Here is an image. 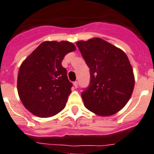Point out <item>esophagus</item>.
Listing matches in <instances>:
<instances>
[{"label": "esophagus", "mask_w": 154, "mask_h": 154, "mask_svg": "<svg viewBox=\"0 0 154 154\" xmlns=\"http://www.w3.org/2000/svg\"><path fill=\"white\" fill-rule=\"evenodd\" d=\"M73 86H74L75 88H77L78 87V82H73Z\"/></svg>", "instance_id": "1"}]
</instances>
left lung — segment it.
Wrapping results in <instances>:
<instances>
[{"label": "left lung", "instance_id": "left-lung-1", "mask_svg": "<svg viewBox=\"0 0 154 154\" xmlns=\"http://www.w3.org/2000/svg\"><path fill=\"white\" fill-rule=\"evenodd\" d=\"M76 45L91 71V84L82 93L85 107L101 116L117 113L127 105L134 87V75L122 49L100 38Z\"/></svg>", "mask_w": 154, "mask_h": 154}]
</instances>
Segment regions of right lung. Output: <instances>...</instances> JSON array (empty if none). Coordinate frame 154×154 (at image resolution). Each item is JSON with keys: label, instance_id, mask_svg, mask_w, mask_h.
Instances as JSON below:
<instances>
[{"label": "right lung", "instance_id": "right-lung-1", "mask_svg": "<svg viewBox=\"0 0 154 154\" xmlns=\"http://www.w3.org/2000/svg\"><path fill=\"white\" fill-rule=\"evenodd\" d=\"M75 49L74 44L68 41H45L21 63L18 94L33 115L51 117L64 109L72 84L61 63L66 54Z\"/></svg>", "mask_w": 154, "mask_h": 154}]
</instances>
